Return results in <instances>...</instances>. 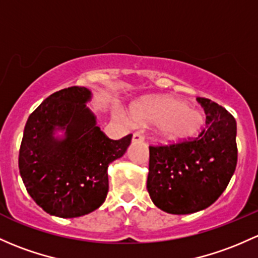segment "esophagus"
<instances>
[{
  "mask_svg": "<svg viewBox=\"0 0 258 258\" xmlns=\"http://www.w3.org/2000/svg\"><path fill=\"white\" fill-rule=\"evenodd\" d=\"M145 141V137L142 136V134H140V132H136V134H134V136H132V142H143Z\"/></svg>",
  "mask_w": 258,
  "mask_h": 258,
  "instance_id": "obj_1",
  "label": "esophagus"
}]
</instances>
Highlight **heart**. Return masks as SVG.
<instances>
[{"label":"heart","mask_w":258,"mask_h":258,"mask_svg":"<svg viewBox=\"0 0 258 258\" xmlns=\"http://www.w3.org/2000/svg\"><path fill=\"white\" fill-rule=\"evenodd\" d=\"M132 117L137 122L157 124V135L164 143H178L194 137L205 122L199 110L170 95L141 100L132 107Z\"/></svg>","instance_id":"b5f03b06"}]
</instances>
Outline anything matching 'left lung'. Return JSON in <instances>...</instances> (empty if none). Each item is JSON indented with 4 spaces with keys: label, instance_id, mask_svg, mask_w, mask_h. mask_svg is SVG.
Instances as JSON below:
<instances>
[{
    "label": "left lung",
    "instance_id": "left-lung-1",
    "mask_svg": "<svg viewBox=\"0 0 258 258\" xmlns=\"http://www.w3.org/2000/svg\"><path fill=\"white\" fill-rule=\"evenodd\" d=\"M207 130L191 142L150 147L147 190L153 204L175 215L204 210L226 189L237 163L236 121L216 102L198 97Z\"/></svg>",
    "mask_w": 258,
    "mask_h": 258
}]
</instances>
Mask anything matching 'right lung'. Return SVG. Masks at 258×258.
Listing matches in <instances>:
<instances>
[{
    "label": "right lung",
    "instance_id": "obj_1",
    "mask_svg": "<svg viewBox=\"0 0 258 258\" xmlns=\"http://www.w3.org/2000/svg\"><path fill=\"white\" fill-rule=\"evenodd\" d=\"M91 90L73 86L51 94L28 117L22 138L21 178L45 213L78 218L104 204L110 163L126 153L131 135L110 140L86 104Z\"/></svg>",
    "mask_w": 258,
    "mask_h": 258
}]
</instances>
